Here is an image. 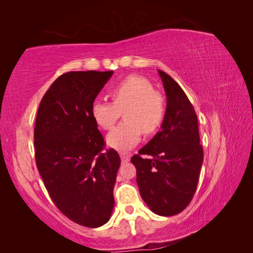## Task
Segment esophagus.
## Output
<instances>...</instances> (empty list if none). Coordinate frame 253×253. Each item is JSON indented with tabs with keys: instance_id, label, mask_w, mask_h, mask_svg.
<instances>
[{
	"instance_id": "obj_1",
	"label": "esophagus",
	"mask_w": 253,
	"mask_h": 253,
	"mask_svg": "<svg viewBox=\"0 0 253 253\" xmlns=\"http://www.w3.org/2000/svg\"><path fill=\"white\" fill-rule=\"evenodd\" d=\"M120 158H121V162L122 163H127L128 161H130V156L126 155V154H120Z\"/></svg>"
}]
</instances>
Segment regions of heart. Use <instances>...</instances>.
Segmentation results:
<instances>
[{"mask_svg": "<svg viewBox=\"0 0 253 253\" xmlns=\"http://www.w3.org/2000/svg\"><path fill=\"white\" fill-rule=\"evenodd\" d=\"M111 101L96 100L91 116L104 130H110L125 111V122L108 134L107 143L119 152L130 151L137 145L142 131L152 134L162 126L166 117V99L154 89L151 82L143 76L126 77L110 90Z\"/></svg>", "mask_w": 253, "mask_h": 253, "instance_id": "heart-1", "label": "heart"}]
</instances>
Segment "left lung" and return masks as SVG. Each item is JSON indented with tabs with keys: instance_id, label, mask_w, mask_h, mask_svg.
I'll list each match as a JSON object with an SVG mask.
<instances>
[{
	"instance_id": "obj_1",
	"label": "left lung",
	"mask_w": 253,
	"mask_h": 253,
	"mask_svg": "<svg viewBox=\"0 0 253 253\" xmlns=\"http://www.w3.org/2000/svg\"><path fill=\"white\" fill-rule=\"evenodd\" d=\"M167 96L166 117L156 133L131 158L141 197L152 212L179 214L191 202L198 187L203 148L198 117L181 87L159 70Z\"/></svg>"
}]
</instances>
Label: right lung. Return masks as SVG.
<instances>
[{
    "label": "right lung",
    "mask_w": 253,
    "mask_h": 253,
    "mask_svg": "<svg viewBox=\"0 0 253 253\" xmlns=\"http://www.w3.org/2000/svg\"><path fill=\"white\" fill-rule=\"evenodd\" d=\"M113 71L62 74L45 92L36 117V165L58 208L89 228L106 224L115 205L120 156L106 142L91 116L97 95Z\"/></svg>",
    "instance_id": "add662e5"
}]
</instances>
